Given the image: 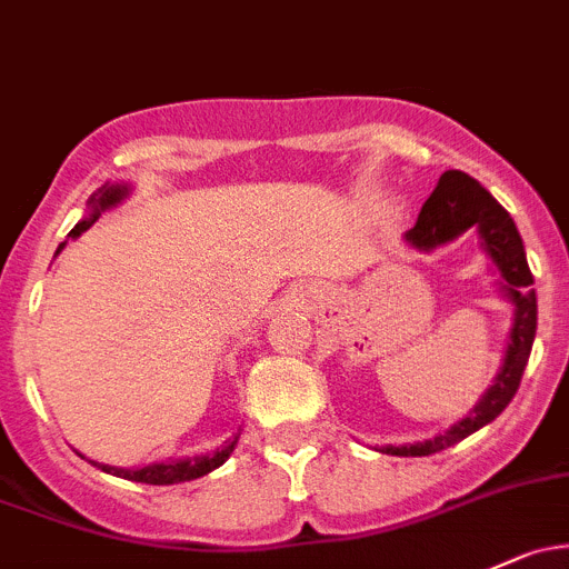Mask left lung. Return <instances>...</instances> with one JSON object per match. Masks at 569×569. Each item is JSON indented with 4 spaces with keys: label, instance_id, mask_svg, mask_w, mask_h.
I'll list each match as a JSON object with an SVG mask.
<instances>
[{
    "label": "left lung",
    "instance_id": "left-lung-1",
    "mask_svg": "<svg viewBox=\"0 0 569 569\" xmlns=\"http://www.w3.org/2000/svg\"><path fill=\"white\" fill-rule=\"evenodd\" d=\"M471 226L480 237V248L486 250L490 259V269L499 274L496 286H499L501 297L512 305V327L505 360H501L493 385L488 387L486 395L477 400V406L463 420H458L456 426L441 430V433L430 436V439L415 441V445L379 447V452H387V456L420 458L458 445L466 436L493 422L507 409V403L516 398L518 385H521L537 332V295L531 289L535 278H531L529 261H526L523 239L518 234L516 220L510 218V212L475 177L450 169L439 177V184L420 209L417 226L406 231L403 239L409 248L430 253L441 244L456 242Z\"/></svg>",
    "mask_w": 569,
    "mask_h": 569
}]
</instances>
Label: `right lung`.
<instances>
[{
	"label": "right lung",
	"instance_id": "add662e5",
	"mask_svg": "<svg viewBox=\"0 0 569 569\" xmlns=\"http://www.w3.org/2000/svg\"><path fill=\"white\" fill-rule=\"evenodd\" d=\"M130 184L128 182H106L103 188L94 190L92 196H89L87 201V214L79 220V223L70 229L68 239H79L83 231L92 229L94 223H98V218L103 212H109L117 204H122L124 199L130 196ZM68 239H64L62 244L57 248V256L62 253L64 244H68ZM239 441V433L234 439L226 441L223 447H218V450H209V452H201V456H184V458H169V460H158V463H147V466H136V469H124V466H109V463H98V460H89L92 466H98L100 471H106V475H113V477H122V480H133V482H147V486H177V482H188V480H199V477L209 475V471H214L218 466H223L226 460H229L231 452H234ZM81 456V452H79ZM83 458V456H81Z\"/></svg>",
	"mask_w": 569,
	"mask_h": 569
}]
</instances>
